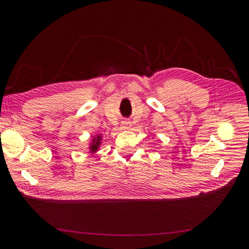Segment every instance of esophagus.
Listing matches in <instances>:
<instances>
[{
	"label": "esophagus",
	"mask_w": 249,
	"mask_h": 249,
	"mask_svg": "<svg viewBox=\"0 0 249 249\" xmlns=\"http://www.w3.org/2000/svg\"><path fill=\"white\" fill-rule=\"evenodd\" d=\"M131 125H132V124H131V122H129V120H124L120 126H122V130L126 131V130H130Z\"/></svg>",
	"instance_id": "obj_1"
}]
</instances>
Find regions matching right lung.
Instances as JSON below:
<instances>
[{
	"instance_id": "1",
	"label": "right lung",
	"mask_w": 249,
	"mask_h": 249,
	"mask_svg": "<svg viewBox=\"0 0 249 249\" xmlns=\"http://www.w3.org/2000/svg\"><path fill=\"white\" fill-rule=\"evenodd\" d=\"M101 140H102L101 135H97L95 138L92 139V143H91V144H90V147H89L90 148V152H91V153H95L96 152L97 148H99V146L101 144Z\"/></svg>"
}]
</instances>
